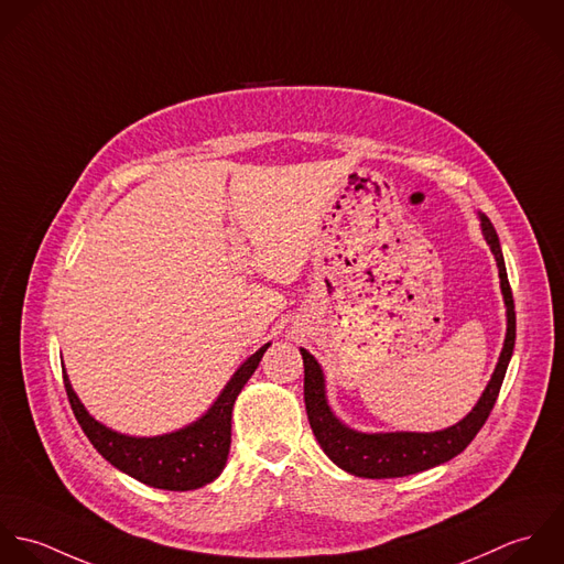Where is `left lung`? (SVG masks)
<instances>
[{
  "label": "left lung",
  "mask_w": 564,
  "mask_h": 564,
  "mask_svg": "<svg viewBox=\"0 0 564 564\" xmlns=\"http://www.w3.org/2000/svg\"><path fill=\"white\" fill-rule=\"evenodd\" d=\"M479 216V226L490 252L497 261L499 270V288L506 305V339L499 352L497 366L486 383L481 397L477 399L475 408L455 425L438 430V432H359L341 423L334 414L329 399H327V383L325 372L318 359L307 350L301 348L303 366H305V408L312 432L321 445V449L329 455L334 464L341 470L366 477V479H390V477H405L438 464L449 462L457 453L466 449L470 441L477 436L481 425L486 423L499 388L503 383L512 350L517 338V318H514V301L508 283L506 261L501 252V243L497 237L495 226L484 214Z\"/></svg>",
  "instance_id": "8db88e82"
}]
</instances>
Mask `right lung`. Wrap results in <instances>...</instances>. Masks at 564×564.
Segmentation results:
<instances>
[{
    "instance_id": "add662e5",
    "label": "right lung",
    "mask_w": 564,
    "mask_h": 564,
    "mask_svg": "<svg viewBox=\"0 0 564 564\" xmlns=\"http://www.w3.org/2000/svg\"><path fill=\"white\" fill-rule=\"evenodd\" d=\"M270 341L252 352L226 381L212 408L194 423L161 436H128L96 421L72 388L63 370L65 390L83 432L115 468L141 484L161 490H196L220 477L230 449L232 405L246 381L257 370Z\"/></svg>"
}]
</instances>
